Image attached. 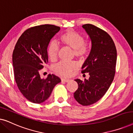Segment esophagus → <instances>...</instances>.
<instances>
[{
  "label": "esophagus",
  "mask_w": 133,
  "mask_h": 133,
  "mask_svg": "<svg viewBox=\"0 0 133 133\" xmlns=\"http://www.w3.org/2000/svg\"><path fill=\"white\" fill-rule=\"evenodd\" d=\"M61 81H62V82H68L70 81V80L65 79H62Z\"/></svg>",
  "instance_id": "1"
}]
</instances>
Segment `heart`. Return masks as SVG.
I'll list each match as a JSON object with an SVG mask.
<instances>
[{"mask_svg": "<svg viewBox=\"0 0 133 133\" xmlns=\"http://www.w3.org/2000/svg\"><path fill=\"white\" fill-rule=\"evenodd\" d=\"M60 41L62 44L74 49V52L77 57L82 58L87 55L89 51L88 45L85 43L84 37L79 32L73 30H66L59 37ZM59 47L55 42H51L47 48V54L51 61H54L57 56ZM76 65L74 62H61L54 66V70L56 73L63 77L70 76L76 68Z\"/></svg>", "mask_w": 133, "mask_h": 133, "instance_id": "b5f03b06", "label": "heart"}]
</instances>
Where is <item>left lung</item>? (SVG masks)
Masks as SVG:
<instances>
[{
  "label": "left lung",
  "mask_w": 133,
  "mask_h": 133,
  "mask_svg": "<svg viewBox=\"0 0 133 133\" xmlns=\"http://www.w3.org/2000/svg\"><path fill=\"white\" fill-rule=\"evenodd\" d=\"M86 31L91 41V49L82 67V73L90 77L84 81L76 79L78 89L74 97L83 106L99 101L110 88L116 72L117 51L113 41L106 31L91 24H85Z\"/></svg>",
  "instance_id": "left-lung-1"
}]
</instances>
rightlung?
<instances>
[{"label": "right lung", "mask_w": 133, "mask_h": 133, "mask_svg": "<svg viewBox=\"0 0 133 133\" xmlns=\"http://www.w3.org/2000/svg\"><path fill=\"white\" fill-rule=\"evenodd\" d=\"M59 26L42 25L27 29L19 38L12 52V66L20 91L29 101L41 103L50 97L61 79L49 74L42 79L40 71L48 62L47 48Z\"/></svg>", "instance_id": "obj_1"}]
</instances>
